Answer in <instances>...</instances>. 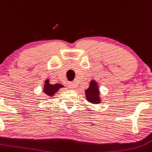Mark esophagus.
Instances as JSON below:
<instances>
[{
	"instance_id": "obj_1",
	"label": "esophagus",
	"mask_w": 152,
	"mask_h": 152,
	"mask_svg": "<svg viewBox=\"0 0 152 152\" xmlns=\"http://www.w3.org/2000/svg\"><path fill=\"white\" fill-rule=\"evenodd\" d=\"M68 87L69 88H76V85L74 84V83H68Z\"/></svg>"
}]
</instances>
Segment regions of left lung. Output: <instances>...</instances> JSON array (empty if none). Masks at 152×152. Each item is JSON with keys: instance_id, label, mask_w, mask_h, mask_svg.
I'll use <instances>...</instances> for the list:
<instances>
[{"instance_id": "1", "label": "left lung", "mask_w": 152, "mask_h": 152, "mask_svg": "<svg viewBox=\"0 0 152 152\" xmlns=\"http://www.w3.org/2000/svg\"><path fill=\"white\" fill-rule=\"evenodd\" d=\"M86 98L89 102L92 103H100V99L98 97L99 90L97 86V83L94 81H91L90 83V87L86 91Z\"/></svg>"}]
</instances>
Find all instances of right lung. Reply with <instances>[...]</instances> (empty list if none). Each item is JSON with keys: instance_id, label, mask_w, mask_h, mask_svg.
Here are the masks:
<instances>
[{"instance_id": "1", "label": "right lung", "mask_w": 152, "mask_h": 152, "mask_svg": "<svg viewBox=\"0 0 152 152\" xmlns=\"http://www.w3.org/2000/svg\"><path fill=\"white\" fill-rule=\"evenodd\" d=\"M62 87H64V86L61 84H49V80H46V84L44 86V93H46V94L49 96H52L57 91H58V89Z\"/></svg>"}]
</instances>
